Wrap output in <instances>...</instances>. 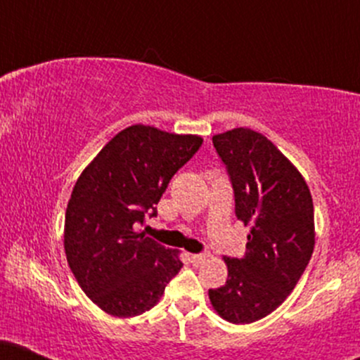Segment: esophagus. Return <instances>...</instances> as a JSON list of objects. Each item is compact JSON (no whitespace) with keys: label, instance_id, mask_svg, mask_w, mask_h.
Segmentation results:
<instances>
[{"label":"esophagus","instance_id":"obj_1","mask_svg":"<svg viewBox=\"0 0 360 360\" xmlns=\"http://www.w3.org/2000/svg\"><path fill=\"white\" fill-rule=\"evenodd\" d=\"M206 257H208L206 254H193L189 259H191V262L194 264V266H201V264L206 260Z\"/></svg>","mask_w":360,"mask_h":360}]
</instances>
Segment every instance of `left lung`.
<instances>
[{
    "label": "left lung",
    "mask_w": 360,
    "mask_h": 360,
    "mask_svg": "<svg viewBox=\"0 0 360 360\" xmlns=\"http://www.w3.org/2000/svg\"><path fill=\"white\" fill-rule=\"evenodd\" d=\"M229 169L235 214L249 226L243 259L223 257L225 286L210 289V303L230 323H252L274 311L295 289L315 247L309 188L295 164L252 128L213 135Z\"/></svg>",
    "instance_id": "8db88e82"
}]
</instances>
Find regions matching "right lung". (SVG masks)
<instances>
[{
    "label": "right lung",
    "instance_id": "add662e5",
    "mask_svg": "<svg viewBox=\"0 0 360 360\" xmlns=\"http://www.w3.org/2000/svg\"><path fill=\"white\" fill-rule=\"evenodd\" d=\"M203 143L150 125L118 131L77 177L65 210L64 250L86 296L108 315H142L183 267L179 250L140 232L169 181Z\"/></svg>",
    "mask_w": 360,
    "mask_h": 360
}]
</instances>
